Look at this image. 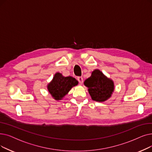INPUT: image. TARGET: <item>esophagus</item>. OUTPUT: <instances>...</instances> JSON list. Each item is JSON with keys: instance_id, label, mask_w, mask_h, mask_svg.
I'll use <instances>...</instances> for the list:
<instances>
[{"instance_id": "34e87169", "label": "esophagus", "mask_w": 152, "mask_h": 152, "mask_svg": "<svg viewBox=\"0 0 152 152\" xmlns=\"http://www.w3.org/2000/svg\"><path fill=\"white\" fill-rule=\"evenodd\" d=\"M77 80L80 84H82L83 83V78L82 77H77Z\"/></svg>"}]
</instances>
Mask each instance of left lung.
<instances>
[{"label": "left lung", "instance_id": "1", "mask_svg": "<svg viewBox=\"0 0 152 152\" xmlns=\"http://www.w3.org/2000/svg\"><path fill=\"white\" fill-rule=\"evenodd\" d=\"M84 84L88 88L92 99L97 102L107 101L114 91V81L97 69L92 72L91 76L84 81Z\"/></svg>", "mask_w": 152, "mask_h": 152}]
</instances>
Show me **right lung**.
<instances>
[{"label": "right lung", "instance_id": "obj_1", "mask_svg": "<svg viewBox=\"0 0 152 152\" xmlns=\"http://www.w3.org/2000/svg\"><path fill=\"white\" fill-rule=\"evenodd\" d=\"M78 84V81L71 76H63L60 72L55 74L53 80L47 85V89L56 101L61 100L71 88Z\"/></svg>", "mask_w": 152, "mask_h": 152}]
</instances>
